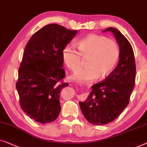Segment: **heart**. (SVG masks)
Returning a JSON list of instances; mask_svg holds the SVG:
<instances>
[{"mask_svg":"<svg viewBox=\"0 0 147 147\" xmlns=\"http://www.w3.org/2000/svg\"><path fill=\"white\" fill-rule=\"evenodd\" d=\"M77 48L67 45L62 51L64 63L71 70H75L81 64V56L87 58V66L79 68L71 76L72 81L86 83L103 78L114 68L120 56L118 44L107 37L90 34L77 42Z\"/></svg>","mask_w":147,"mask_h":147,"instance_id":"obj_1","label":"heart"}]
</instances>
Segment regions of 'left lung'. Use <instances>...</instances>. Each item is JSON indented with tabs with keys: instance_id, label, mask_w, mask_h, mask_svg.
<instances>
[{
	"instance_id": "obj_1",
	"label": "left lung",
	"mask_w": 147,
	"mask_h": 147,
	"mask_svg": "<svg viewBox=\"0 0 147 147\" xmlns=\"http://www.w3.org/2000/svg\"><path fill=\"white\" fill-rule=\"evenodd\" d=\"M120 48L118 65L103 81L92 86L85 101H79L82 113L88 122L100 126L113 122L129 103L135 83L136 65L132 47L120 31L109 27Z\"/></svg>"
}]
</instances>
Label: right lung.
I'll list each match as a JSON object with an SVG mask.
<instances>
[{
  "label": "right lung",
  "instance_id": "obj_1",
  "mask_svg": "<svg viewBox=\"0 0 147 147\" xmlns=\"http://www.w3.org/2000/svg\"><path fill=\"white\" fill-rule=\"evenodd\" d=\"M77 32L49 24L35 33L25 46L16 88L21 109L36 122H52L60 113V92L68 85L59 83L65 77L62 51Z\"/></svg>",
  "mask_w": 147,
  "mask_h": 147
}]
</instances>
